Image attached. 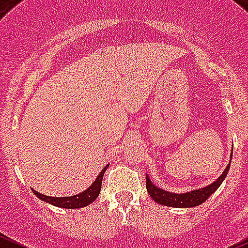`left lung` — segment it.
Returning <instances> with one entry per match:
<instances>
[{"label":"left lung","instance_id":"left-lung-1","mask_svg":"<svg viewBox=\"0 0 248 248\" xmlns=\"http://www.w3.org/2000/svg\"><path fill=\"white\" fill-rule=\"evenodd\" d=\"M231 157H232V152H231ZM230 164L231 162L227 164L226 169L222 171V174L214 183H211L210 185L204 186V188L195 189V190L186 191V193L177 194V193H170V191H167L162 188H158L157 185H155L151 182L149 177L146 174V188L148 191L149 196L152 199L155 200V202L160 205H164V206H170V207H194L198 206V205L202 204L204 202H206L207 198L214 193V191L217 190V188L221 185V183L224 182L225 177L229 173Z\"/></svg>","mask_w":248,"mask_h":248}]
</instances>
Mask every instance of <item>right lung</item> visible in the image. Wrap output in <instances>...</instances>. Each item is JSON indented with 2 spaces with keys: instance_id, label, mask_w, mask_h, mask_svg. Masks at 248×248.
<instances>
[{
  "instance_id": "add662e5",
  "label": "right lung",
  "mask_w": 248,
  "mask_h": 248,
  "mask_svg": "<svg viewBox=\"0 0 248 248\" xmlns=\"http://www.w3.org/2000/svg\"><path fill=\"white\" fill-rule=\"evenodd\" d=\"M108 164L100 171V174L97 175V178L95 179V182L89 186L86 190H84L82 193H79L78 195L73 196H62V198H55V196H48L44 195V194L38 193L34 189H32L33 193L37 195V198H39L43 202H48V204H52L54 206L63 207V209H80V207L88 206L89 204H91L93 202L97 199L99 196L100 190H101V183L102 178H104L105 170L108 169Z\"/></svg>"
}]
</instances>
